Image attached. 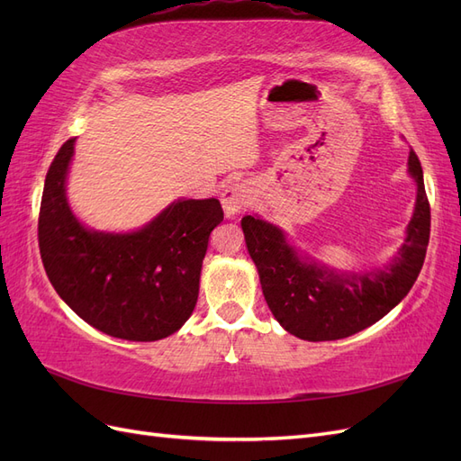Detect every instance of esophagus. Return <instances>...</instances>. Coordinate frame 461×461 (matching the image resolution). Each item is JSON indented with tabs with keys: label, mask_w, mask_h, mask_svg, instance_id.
<instances>
[{
	"label": "esophagus",
	"mask_w": 461,
	"mask_h": 461,
	"mask_svg": "<svg viewBox=\"0 0 461 461\" xmlns=\"http://www.w3.org/2000/svg\"><path fill=\"white\" fill-rule=\"evenodd\" d=\"M252 200H254L252 190H249V186L244 183H232L221 194V203L229 219L244 212V209L252 203Z\"/></svg>",
	"instance_id": "34e87169"
}]
</instances>
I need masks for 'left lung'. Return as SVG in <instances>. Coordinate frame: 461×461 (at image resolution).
I'll list each match as a JSON object with an SVG mask.
<instances>
[{
  "label": "left lung",
  "mask_w": 461,
  "mask_h": 461,
  "mask_svg": "<svg viewBox=\"0 0 461 461\" xmlns=\"http://www.w3.org/2000/svg\"><path fill=\"white\" fill-rule=\"evenodd\" d=\"M408 173L417 186L406 239L379 269L340 271L292 246L286 232L259 215L242 217L265 302L278 323L310 342L339 340L371 327L408 296L420 275L430 232L423 169L410 149Z\"/></svg>",
  "instance_id": "8db88e82"
}]
</instances>
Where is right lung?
<instances>
[{
  "label": "right lung",
  "instance_id": "obj_1",
  "mask_svg": "<svg viewBox=\"0 0 461 461\" xmlns=\"http://www.w3.org/2000/svg\"><path fill=\"white\" fill-rule=\"evenodd\" d=\"M77 138L50 165L38 242L50 283L88 325L136 342L176 332L198 302L209 234L222 221L219 200L178 198L144 227L105 232L86 227L67 198Z\"/></svg>",
  "mask_w": 461,
  "mask_h": 461
}]
</instances>
